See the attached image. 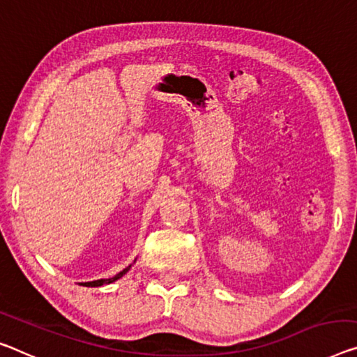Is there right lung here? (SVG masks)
Returning a JSON list of instances; mask_svg holds the SVG:
<instances>
[{
  "label": "right lung",
  "mask_w": 357,
  "mask_h": 357,
  "mask_svg": "<svg viewBox=\"0 0 357 357\" xmlns=\"http://www.w3.org/2000/svg\"><path fill=\"white\" fill-rule=\"evenodd\" d=\"M130 270V265L128 266V268H124V270L121 271V273H118L116 276H113V278H109V279H98V281H92V282H84L83 286H86V287H98V286H103V284H109V282H114L116 281V279H119V278H123L126 273H128Z\"/></svg>",
  "instance_id": "1"
}]
</instances>
